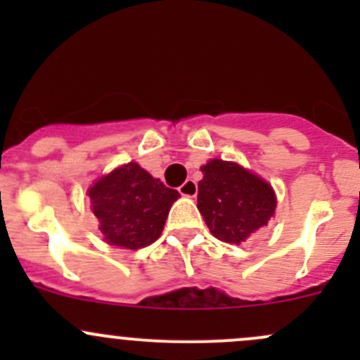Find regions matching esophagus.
Masks as SVG:
<instances>
[{"label":"esophagus","mask_w":360,"mask_h":360,"mask_svg":"<svg viewBox=\"0 0 360 360\" xmlns=\"http://www.w3.org/2000/svg\"><path fill=\"white\" fill-rule=\"evenodd\" d=\"M179 193L183 195V197L195 198V197H197V193H198V186H197V183H195L193 179H188L186 183L181 184V186H179Z\"/></svg>","instance_id":"1"}]
</instances>
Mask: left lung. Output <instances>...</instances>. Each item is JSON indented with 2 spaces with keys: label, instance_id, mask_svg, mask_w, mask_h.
<instances>
[{
  "label": "left lung",
  "instance_id": "8db88e82",
  "mask_svg": "<svg viewBox=\"0 0 360 360\" xmlns=\"http://www.w3.org/2000/svg\"><path fill=\"white\" fill-rule=\"evenodd\" d=\"M200 170L197 207L217 240L242 244L274 217L275 191L259 176L219 158L209 160Z\"/></svg>",
  "mask_w": 360,
  "mask_h": 360
}]
</instances>
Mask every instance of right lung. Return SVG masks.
<instances>
[{
  "label": "right lung",
  "mask_w": 360,
  "mask_h": 360,
  "mask_svg": "<svg viewBox=\"0 0 360 360\" xmlns=\"http://www.w3.org/2000/svg\"><path fill=\"white\" fill-rule=\"evenodd\" d=\"M86 195L104 240L130 250L157 240L170 207L179 198L176 190L167 188L136 162L116 167L97 179Z\"/></svg>",
  "instance_id": "1"
}]
</instances>
